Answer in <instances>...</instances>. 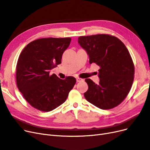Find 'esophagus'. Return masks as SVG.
Wrapping results in <instances>:
<instances>
[{
    "label": "esophagus",
    "mask_w": 150,
    "mask_h": 150,
    "mask_svg": "<svg viewBox=\"0 0 150 150\" xmlns=\"http://www.w3.org/2000/svg\"><path fill=\"white\" fill-rule=\"evenodd\" d=\"M76 81H77V82H81V81H83L84 79L82 78H76Z\"/></svg>",
    "instance_id": "34e87169"
}]
</instances>
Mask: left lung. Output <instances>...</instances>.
Returning a JSON list of instances; mask_svg holds the SVG:
<instances>
[{"label":"left lung","instance_id":"left-lung-1","mask_svg":"<svg viewBox=\"0 0 150 150\" xmlns=\"http://www.w3.org/2000/svg\"><path fill=\"white\" fill-rule=\"evenodd\" d=\"M78 42L89 55V64L100 67L98 84L85 79L88 85L84 94L86 99L102 110L118 106L128 94L134 80V66L128 49L110 34L80 36Z\"/></svg>","mask_w":150,"mask_h":150}]
</instances>
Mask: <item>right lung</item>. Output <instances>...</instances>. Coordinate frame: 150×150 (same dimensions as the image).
Wrapping results in <instances>:
<instances>
[{
	"instance_id": "1",
	"label": "right lung",
	"mask_w": 150,
	"mask_h": 150,
	"mask_svg": "<svg viewBox=\"0 0 150 150\" xmlns=\"http://www.w3.org/2000/svg\"><path fill=\"white\" fill-rule=\"evenodd\" d=\"M71 39L42 38L33 40L22 50L16 66L17 88L30 106L42 111H51L62 103L73 88L76 79H61L50 70L61 63L62 54Z\"/></svg>"
}]
</instances>
